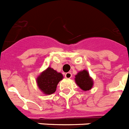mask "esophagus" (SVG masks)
Segmentation results:
<instances>
[{"mask_svg":"<svg viewBox=\"0 0 129 129\" xmlns=\"http://www.w3.org/2000/svg\"><path fill=\"white\" fill-rule=\"evenodd\" d=\"M71 76H72V74L70 73V72L66 73V75H65V77H66V78H71Z\"/></svg>","mask_w":129,"mask_h":129,"instance_id":"34e87169","label":"esophagus"}]
</instances>
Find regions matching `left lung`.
<instances>
[{
    "label": "left lung",
    "instance_id": "obj_1",
    "mask_svg": "<svg viewBox=\"0 0 129 129\" xmlns=\"http://www.w3.org/2000/svg\"><path fill=\"white\" fill-rule=\"evenodd\" d=\"M75 81L76 84L83 90H90L93 85V81L86 70L79 72L75 76Z\"/></svg>",
    "mask_w": 129,
    "mask_h": 129
}]
</instances>
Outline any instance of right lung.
<instances>
[{"instance_id":"1","label":"right lung","mask_w":129,"mask_h":129,"mask_svg":"<svg viewBox=\"0 0 129 129\" xmlns=\"http://www.w3.org/2000/svg\"><path fill=\"white\" fill-rule=\"evenodd\" d=\"M62 78L63 75L61 73L48 67L37 78V84L45 94H51L55 92L58 83Z\"/></svg>"}]
</instances>
